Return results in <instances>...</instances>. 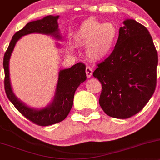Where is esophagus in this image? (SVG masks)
Returning a JSON list of instances; mask_svg holds the SVG:
<instances>
[{
  "mask_svg": "<svg viewBox=\"0 0 160 160\" xmlns=\"http://www.w3.org/2000/svg\"><path fill=\"white\" fill-rule=\"evenodd\" d=\"M85 72H86V76L88 78H90L92 75V73H93V70L91 67L87 66L86 68H85Z\"/></svg>",
  "mask_w": 160,
  "mask_h": 160,
  "instance_id": "34e87169",
  "label": "esophagus"
}]
</instances>
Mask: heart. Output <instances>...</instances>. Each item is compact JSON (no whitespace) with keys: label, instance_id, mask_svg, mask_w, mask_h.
Returning <instances> with one entry per match:
<instances>
[{"label":"heart","instance_id":"b5f03b06","mask_svg":"<svg viewBox=\"0 0 160 160\" xmlns=\"http://www.w3.org/2000/svg\"><path fill=\"white\" fill-rule=\"evenodd\" d=\"M118 30L112 23H101L94 18L84 20L73 35V43L85 46L88 59L98 62L111 55L116 46ZM68 52H73L74 46H68Z\"/></svg>","mask_w":160,"mask_h":160}]
</instances>
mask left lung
Listing matches in <instances>:
<instances>
[{"label":"left lung","instance_id":"left-lung-1","mask_svg":"<svg viewBox=\"0 0 160 160\" xmlns=\"http://www.w3.org/2000/svg\"><path fill=\"white\" fill-rule=\"evenodd\" d=\"M123 24L113 52L93 72L102 85L101 108L108 116L120 119L137 114L151 98L158 65L157 51L148 30L131 19Z\"/></svg>","mask_w":160,"mask_h":160}]
</instances>
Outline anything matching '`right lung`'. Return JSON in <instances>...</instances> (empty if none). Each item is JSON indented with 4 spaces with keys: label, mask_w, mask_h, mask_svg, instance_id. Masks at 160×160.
<instances>
[{
    "label": "right lung",
    "mask_w": 160,
    "mask_h": 160,
    "mask_svg": "<svg viewBox=\"0 0 160 160\" xmlns=\"http://www.w3.org/2000/svg\"><path fill=\"white\" fill-rule=\"evenodd\" d=\"M59 16H46L41 20L31 21L13 35L4 53L3 66L4 69V89L8 99L20 114L39 126H49L63 121L68 116L73 105L75 92L80 84L86 80L85 65L78 62L69 68L60 70L54 98L50 104L42 109H34L27 106L13 94L10 81L9 61L17 42L23 36L30 33L51 35L61 39L58 19Z\"/></svg>",
    "instance_id": "obj_1"
}]
</instances>
